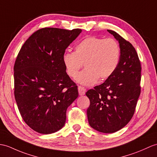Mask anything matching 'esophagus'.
Listing matches in <instances>:
<instances>
[{"label": "esophagus", "mask_w": 157, "mask_h": 157, "mask_svg": "<svg viewBox=\"0 0 157 157\" xmlns=\"http://www.w3.org/2000/svg\"><path fill=\"white\" fill-rule=\"evenodd\" d=\"M86 92V89L84 87H82V86H78V92H79V94L80 96L84 95Z\"/></svg>", "instance_id": "1"}]
</instances>
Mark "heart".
Masks as SVG:
<instances>
[{
    "label": "heart",
    "instance_id": "1",
    "mask_svg": "<svg viewBox=\"0 0 157 157\" xmlns=\"http://www.w3.org/2000/svg\"><path fill=\"white\" fill-rule=\"evenodd\" d=\"M120 55V46L114 39L88 37L75 46L74 52L64 53L62 60L71 78H75L84 64L86 69L75 80L81 84L92 86L98 79L110 77L118 66Z\"/></svg>",
    "mask_w": 157,
    "mask_h": 157
}]
</instances>
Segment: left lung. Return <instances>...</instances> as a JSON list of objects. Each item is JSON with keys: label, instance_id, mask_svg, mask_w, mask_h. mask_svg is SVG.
<instances>
[{"label": "left lung", "instance_id": "left-lung-1", "mask_svg": "<svg viewBox=\"0 0 157 157\" xmlns=\"http://www.w3.org/2000/svg\"><path fill=\"white\" fill-rule=\"evenodd\" d=\"M120 55L113 74L86 93L90 101L87 116L90 126L100 132L113 133L124 128L134 114L140 94L141 65L134 47L114 31Z\"/></svg>", "mask_w": 157, "mask_h": 157}]
</instances>
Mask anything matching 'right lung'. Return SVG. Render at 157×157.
<instances>
[{
	"label": "right lung",
	"instance_id": "obj_1",
	"mask_svg": "<svg viewBox=\"0 0 157 157\" xmlns=\"http://www.w3.org/2000/svg\"><path fill=\"white\" fill-rule=\"evenodd\" d=\"M82 32L43 28L25 42L14 65V98L25 122L39 133L63 128L67 108L78 97L62 57Z\"/></svg>",
	"mask_w": 157,
	"mask_h": 157
}]
</instances>
